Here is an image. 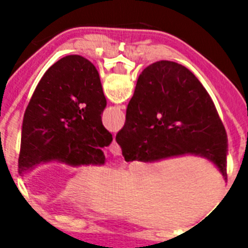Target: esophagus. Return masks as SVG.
I'll return each instance as SVG.
<instances>
[{
    "instance_id": "esophagus-1",
    "label": "esophagus",
    "mask_w": 248,
    "mask_h": 248,
    "mask_svg": "<svg viewBox=\"0 0 248 248\" xmlns=\"http://www.w3.org/2000/svg\"><path fill=\"white\" fill-rule=\"evenodd\" d=\"M108 149H109V152H110V153H112L113 155H121V148H120V145L117 144L116 140H113L112 144L109 145Z\"/></svg>"
}]
</instances>
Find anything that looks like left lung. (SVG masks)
Returning a JSON list of instances; mask_svg holds the SVG:
<instances>
[{"instance_id":"8db88e82","label":"left lung","mask_w":248,"mask_h":248,"mask_svg":"<svg viewBox=\"0 0 248 248\" xmlns=\"http://www.w3.org/2000/svg\"><path fill=\"white\" fill-rule=\"evenodd\" d=\"M105 107L100 77L91 62L79 55L58 60L25 109L19 172L51 161L73 167L104 165L101 149L113 140L101 122Z\"/></svg>"}]
</instances>
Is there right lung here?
Returning <instances> with one entry per match:
<instances>
[{
	"label": "right lung",
	"instance_id": "obj_1",
	"mask_svg": "<svg viewBox=\"0 0 248 248\" xmlns=\"http://www.w3.org/2000/svg\"><path fill=\"white\" fill-rule=\"evenodd\" d=\"M124 161L201 155L227 180L228 139L214 101L181 64L161 60L141 72L116 136Z\"/></svg>",
	"mask_w": 248,
	"mask_h": 248
}]
</instances>
